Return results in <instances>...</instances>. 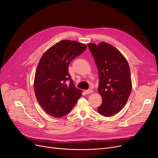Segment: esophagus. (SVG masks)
<instances>
[{
    "label": "esophagus",
    "instance_id": "esophagus-1",
    "mask_svg": "<svg viewBox=\"0 0 158 158\" xmlns=\"http://www.w3.org/2000/svg\"><path fill=\"white\" fill-rule=\"evenodd\" d=\"M85 93L86 94H92L93 93V91L92 89H88V90H86L85 91Z\"/></svg>",
    "mask_w": 158,
    "mask_h": 158
}]
</instances>
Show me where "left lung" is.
I'll use <instances>...</instances> for the list:
<instances>
[{"label": "left lung", "mask_w": 158, "mask_h": 158, "mask_svg": "<svg viewBox=\"0 0 158 158\" xmlns=\"http://www.w3.org/2000/svg\"><path fill=\"white\" fill-rule=\"evenodd\" d=\"M99 74L98 92L102 98L98 112L104 117L117 114L127 103L132 90L130 68L118 50L104 41L88 44Z\"/></svg>", "instance_id": "1"}]
</instances>
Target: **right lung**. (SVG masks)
Returning <instances> with one entry per match:
<instances>
[{
    "label": "right lung",
    "instance_id": "right-lung-1",
    "mask_svg": "<svg viewBox=\"0 0 158 158\" xmlns=\"http://www.w3.org/2000/svg\"><path fill=\"white\" fill-rule=\"evenodd\" d=\"M87 46L64 40L50 47L37 66L34 89L37 101L53 117L68 114L81 97L82 91L74 86L69 72L71 61L83 52Z\"/></svg>",
    "mask_w": 158,
    "mask_h": 158
}]
</instances>
